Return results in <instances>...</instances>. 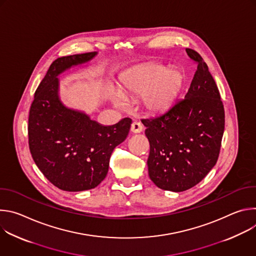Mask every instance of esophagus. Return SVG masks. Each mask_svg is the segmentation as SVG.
Returning a JSON list of instances; mask_svg holds the SVG:
<instances>
[{
  "label": "esophagus",
  "mask_w": 256,
  "mask_h": 256,
  "mask_svg": "<svg viewBox=\"0 0 256 256\" xmlns=\"http://www.w3.org/2000/svg\"><path fill=\"white\" fill-rule=\"evenodd\" d=\"M130 130L134 134H138V132H140L142 130V124L138 122H134L132 124V126H130Z\"/></svg>",
  "instance_id": "obj_1"
}]
</instances>
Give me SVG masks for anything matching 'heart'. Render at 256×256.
Listing matches in <instances>:
<instances>
[{
	"label": "heart",
	"instance_id": "1",
	"mask_svg": "<svg viewBox=\"0 0 256 256\" xmlns=\"http://www.w3.org/2000/svg\"><path fill=\"white\" fill-rule=\"evenodd\" d=\"M184 76L178 70H167L162 66H152L142 70L126 85L122 92L124 97L142 94L150 89L144 96V104L150 112H160L166 108L177 95ZM118 104L122 102L118 100Z\"/></svg>",
	"mask_w": 256,
	"mask_h": 256
}]
</instances>
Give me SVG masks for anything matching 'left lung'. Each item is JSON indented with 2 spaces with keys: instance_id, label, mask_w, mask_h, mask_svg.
Listing matches in <instances>:
<instances>
[{
  "instance_id": "1",
  "label": "left lung",
  "mask_w": 256,
  "mask_h": 256,
  "mask_svg": "<svg viewBox=\"0 0 256 256\" xmlns=\"http://www.w3.org/2000/svg\"><path fill=\"white\" fill-rule=\"evenodd\" d=\"M186 52L198 68L186 97L142 120L150 142V179L175 192L196 186L216 165L225 128L224 105L206 64L196 50Z\"/></svg>"
}]
</instances>
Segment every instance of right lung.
<instances>
[{
  "instance_id": "obj_1",
  "label": "right lung",
  "mask_w": 256,
  "mask_h": 256,
  "mask_svg": "<svg viewBox=\"0 0 256 256\" xmlns=\"http://www.w3.org/2000/svg\"><path fill=\"white\" fill-rule=\"evenodd\" d=\"M96 54L92 52L56 58L30 106L28 142L32 158L48 180L66 192L88 190L100 184L107 175L112 151L126 138L132 124L126 118L104 126L62 103L58 76Z\"/></svg>"
}]
</instances>
